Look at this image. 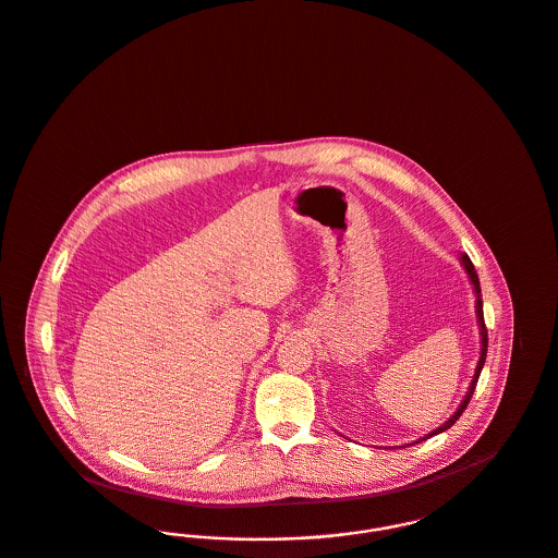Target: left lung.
Returning <instances> with one entry per match:
<instances>
[{
	"mask_svg": "<svg viewBox=\"0 0 558 558\" xmlns=\"http://www.w3.org/2000/svg\"><path fill=\"white\" fill-rule=\"evenodd\" d=\"M461 263H463V267L468 269V274H470V280H472L473 289H475V312H477V323H480V333H482V352H480V361H477V367H475V374H473L472 385H470V390H468V395H465V399H463V403H461V408L452 414V418L450 421H446L439 429L430 430L427 437L430 435H437V433H441V430L450 429L459 418H461V414L465 412V408H468V403H470V399H472L473 390H475V385H477V378H480V372H482V367H484V361H486V350H488V331H486V325H484V312H482V291H480V278H477V274H475V267H473L472 258L468 257V255H463L461 257ZM427 437H423V439H427ZM421 439V441H423Z\"/></svg>",
	"mask_w": 558,
	"mask_h": 558,
	"instance_id": "8db88e82",
	"label": "left lung"
}]
</instances>
